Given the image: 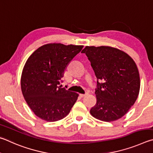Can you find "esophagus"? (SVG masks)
I'll use <instances>...</instances> for the list:
<instances>
[{"mask_svg": "<svg viewBox=\"0 0 153 153\" xmlns=\"http://www.w3.org/2000/svg\"><path fill=\"white\" fill-rule=\"evenodd\" d=\"M88 95L87 93H85V94H81H81H80V96H81V97H85V96H86V95Z\"/></svg>", "mask_w": 153, "mask_h": 153, "instance_id": "34e87169", "label": "esophagus"}]
</instances>
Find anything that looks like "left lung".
Returning a JSON list of instances; mask_svg holds the SVG:
<instances>
[{"label":"left lung","mask_w":153,"mask_h":153,"mask_svg":"<svg viewBox=\"0 0 153 153\" xmlns=\"http://www.w3.org/2000/svg\"><path fill=\"white\" fill-rule=\"evenodd\" d=\"M81 53L87 56L97 79V103L91 114L104 122L121 118L134 104L140 91L134 61L126 53L109 46H86Z\"/></svg>","instance_id":"8db88e82"}]
</instances>
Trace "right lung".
<instances>
[{
  "mask_svg": "<svg viewBox=\"0 0 153 153\" xmlns=\"http://www.w3.org/2000/svg\"><path fill=\"white\" fill-rule=\"evenodd\" d=\"M83 45L49 44L29 56L23 67L21 91L27 103L37 117L47 122L64 118L79 94L62 88L66 66Z\"/></svg>",
  "mask_w": 153,
  "mask_h": 153,
  "instance_id": "right-lung-1",
  "label": "right lung"
}]
</instances>
